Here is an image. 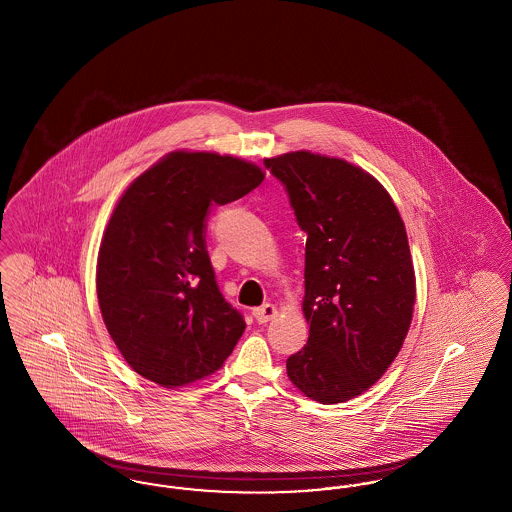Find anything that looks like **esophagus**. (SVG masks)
I'll return each mask as SVG.
<instances>
[{
  "mask_svg": "<svg viewBox=\"0 0 512 512\" xmlns=\"http://www.w3.org/2000/svg\"><path fill=\"white\" fill-rule=\"evenodd\" d=\"M276 315H278V311H276V307L272 303H265V305L253 309V317H255L259 324H267L268 320H272Z\"/></svg>",
  "mask_w": 512,
  "mask_h": 512,
  "instance_id": "esophagus-1",
  "label": "esophagus"
}]
</instances>
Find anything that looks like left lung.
Wrapping results in <instances>:
<instances>
[{"label": "left lung", "instance_id": "1", "mask_svg": "<svg viewBox=\"0 0 512 512\" xmlns=\"http://www.w3.org/2000/svg\"><path fill=\"white\" fill-rule=\"evenodd\" d=\"M307 232L303 315L307 345L288 378L324 405L376 384L407 338L414 299L405 224L384 186L343 159L292 151L265 159Z\"/></svg>", "mask_w": 512, "mask_h": 512}]
</instances>
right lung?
Here are the masks:
<instances>
[{"instance_id": "1", "label": "right lung", "mask_w": 512, "mask_h": 512, "mask_svg": "<svg viewBox=\"0 0 512 512\" xmlns=\"http://www.w3.org/2000/svg\"><path fill=\"white\" fill-rule=\"evenodd\" d=\"M263 169L238 157L172 151L122 194L99 245V309L124 361L180 388L228 359L245 320L220 293L207 215L255 190Z\"/></svg>"}]
</instances>
